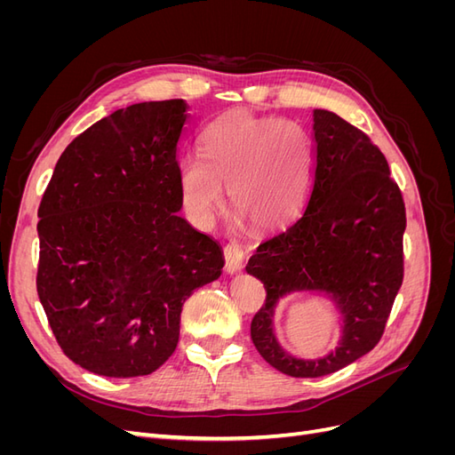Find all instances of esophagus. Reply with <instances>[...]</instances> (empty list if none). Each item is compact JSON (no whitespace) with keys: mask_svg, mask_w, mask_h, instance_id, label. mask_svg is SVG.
I'll list each match as a JSON object with an SVG mask.
<instances>
[{"mask_svg":"<svg viewBox=\"0 0 455 455\" xmlns=\"http://www.w3.org/2000/svg\"><path fill=\"white\" fill-rule=\"evenodd\" d=\"M224 259H226V271L228 273H237L243 267L244 261V251L243 246L237 243H228L224 249Z\"/></svg>","mask_w":455,"mask_h":455,"instance_id":"1","label":"esophagus"}]
</instances>
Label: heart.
I'll use <instances>...</instances> for the list:
<instances>
[{"instance_id":"b5f03b06","label":"heart","mask_w":455,"mask_h":455,"mask_svg":"<svg viewBox=\"0 0 455 455\" xmlns=\"http://www.w3.org/2000/svg\"><path fill=\"white\" fill-rule=\"evenodd\" d=\"M201 157H186L178 184L188 212L209 222L229 188L231 209L258 229L291 222L306 204L315 146L311 134L294 119H261L231 112L201 136Z\"/></svg>"}]
</instances>
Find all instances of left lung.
<instances>
[{"label":"left lung","instance_id":"left-lung-1","mask_svg":"<svg viewBox=\"0 0 455 455\" xmlns=\"http://www.w3.org/2000/svg\"><path fill=\"white\" fill-rule=\"evenodd\" d=\"M315 169L304 211L258 246L246 271L264 283L251 323L258 353L292 378H321L374 349L404 279L406 209L381 149L339 116L315 109ZM294 290H321L344 315L336 354L316 362L286 355L274 339V304Z\"/></svg>","mask_w":455,"mask_h":455}]
</instances>
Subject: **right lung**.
<instances>
[{
  "mask_svg": "<svg viewBox=\"0 0 455 455\" xmlns=\"http://www.w3.org/2000/svg\"><path fill=\"white\" fill-rule=\"evenodd\" d=\"M182 99L96 121L54 167L37 209V296L68 359L92 374L156 371L178 346L186 298L222 251L178 216Z\"/></svg>",
  "mask_w": 455,
  "mask_h": 455,
  "instance_id": "add662e5",
  "label": "right lung"
}]
</instances>
